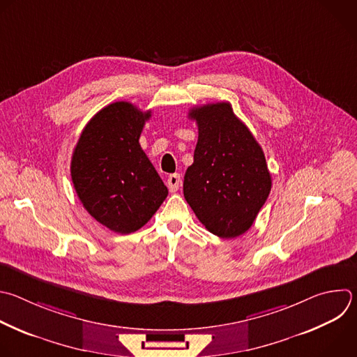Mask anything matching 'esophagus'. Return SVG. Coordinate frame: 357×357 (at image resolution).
<instances>
[{
	"label": "esophagus",
	"instance_id": "1",
	"mask_svg": "<svg viewBox=\"0 0 357 357\" xmlns=\"http://www.w3.org/2000/svg\"><path fill=\"white\" fill-rule=\"evenodd\" d=\"M179 183H181V175L179 174H172L168 176L167 185L169 192H176L179 189Z\"/></svg>",
	"mask_w": 357,
	"mask_h": 357
}]
</instances>
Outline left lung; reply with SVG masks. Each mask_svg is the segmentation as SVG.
I'll list each match as a JSON object with an SVG mask.
<instances>
[{
	"label": "left lung",
	"instance_id": "left-lung-1",
	"mask_svg": "<svg viewBox=\"0 0 357 357\" xmlns=\"http://www.w3.org/2000/svg\"><path fill=\"white\" fill-rule=\"evenodd\" d=\"M189 117L199 137L183 196L211 234L235 238L251 228L271 193L265 154L229 102L193 107Z\"/></svg>",
	"mask_w": 357,
	"mask_h": 357
}]
</instances>
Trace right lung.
Listing matches in <instances>:
<instances>
[{
  "label": "right lung",
  "mask_w": 357,
  "mask_h": 357,
  "mask_svg": "<svg viewBox=\"0 0 357 357\" xmlns=\"http://www.w3.org/2000/svg\"><path fill=\"white\" fill-rule=\"evenodd\" d=\"M150 117L130 102H113L86 123L73 153L71 179L82 206L119 234L147 224L168 196L139 143Z\"/></svg>",
  "instance_id": "add662e5"
}]
</instances>
